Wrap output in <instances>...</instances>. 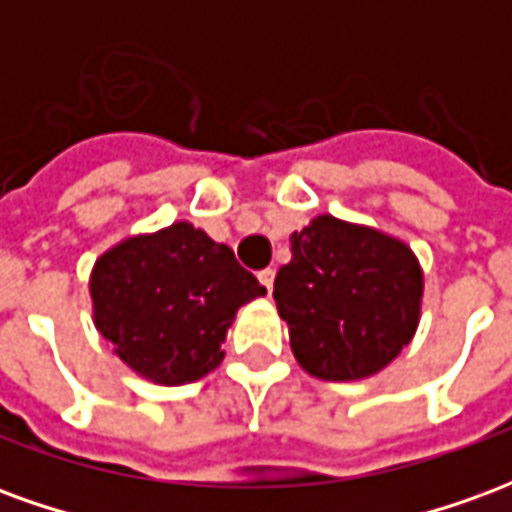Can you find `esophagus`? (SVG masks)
<instances>
[{"label":"esophagus","instance_id":"esophagus-1","mask_svg":"<svg viewBox=\"0 0 512 512\" xmlns=\"http://www.w3.org/2000/svg\"><path fill=\"white\" fill-rule=\"evenodd\" d=\"M257 279H260V285L271 293V288H274V271H271V268H263V271L257 274Z\"/></svg>","mask_w":512,"mask_h":512}]
</instances>
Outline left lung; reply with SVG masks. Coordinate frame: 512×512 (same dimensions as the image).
Listing matches in <instances>:
<instances>
[{"mask_svg":"<svg viewBox=\"0 0 512 512\" xmlns=\"http://www.w3.org/2000/svg\"><path fill=\"white\" fill-rule=\"evenodd\" d=\"M290 255L274 299L301 370L362 381L414 340L425 274L406 241L321 213L290 235Z\"/></svg>","mask_w":512,"mask_h":512,"instance_id":"1","label":"left lung"}]
</instances>
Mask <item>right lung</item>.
<instances>
[{
	"mask_svg": "<svg viewBox=\"0 0 512 512\" xmlns=\"http://www.w3.org/2000/svg\"><path fill=\"white\" fill-rule=\"evenodd\" d=\"M266 288L233 249L191 222L128 235L90 271L93 323L115 356L161 386L200 381L222 365L235 312Z\"/></svg>",
	"mask_w": 512,
	"mask_h": 512,
	"instance_id": "1",
	"label": "right lung"
}]
</instances>
